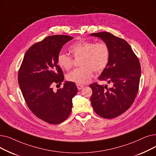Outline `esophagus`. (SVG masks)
<instances>
[{"instance_id":"34e87169","label":"esophagus","mask_w":156,"mask_h":156,"mask_svg":"<svg viewBox=\"0 0 156 156\" xmlns=\"http://www.w3.org/2000/svg\"><path fill=\"white\" fill-rule=\"evenodd\" d=\"M76 87H77V88H78V89L79 90H81V89H82V88L84 87L83 85H79V84H76Z\"/></svg>"}]
</instances>
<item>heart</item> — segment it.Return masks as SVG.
<instances>
[{"label":"heart","instance_id":"obj_1","mask_svg":"<svg viewBox=\"0 0 156 156\" xmlns=\"http://www.w3.org/2000/svg\"><path fill=\"white\" fill-rule=\"evenodd\" d=\"M69 51L75 58L80 57L81 66L68 74L66 76L69 81L76 84L88 83L92 78L94 70L97 73L103 71L109 62V48L105 42L80 41L70 46ZM57 61L61 69L68 71L73 67V59L64 53L59 54Z\"/></svg>","mask_w":156,"mask_h":156}]
</instances>
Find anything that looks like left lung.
Segmentation results:
<instances>
[{
  "instance_id": "8db88e82",
  "label": "left lung",
  "mask_w": 156,
  "mask_h": 156,
  "mask_svg": "<svg viewBox=\"0 0 156 156\" xmlns=\"http://www.w3.org/2000/svg\"><path fill=\"white\" fill-rule=\"evenodd\" d=\"M90 35L101 38L109 48V64L99 80L112 84L109 88L97 83L90 85L92 90L90 101L98 115L114 118L127 111L135 99L141 75L140 64L125 40L105 31Z\"/></svg>"
}]
</instances>
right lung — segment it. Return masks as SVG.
I'll return each instance as SVG.
<instances>
[{"label": "right lung", "instance_id": "obj_1", "mask_svg": "<svg viewBox=\"0 0 156 156\" xmlns=\"http://www.w3.org/2000/svg\"><path fill=\"white\" fill-rule=\"evenodd\" d=\"M73 38L57 35L46 37L27 51L18 73V83L31 111L38 118L57 125L71 112L72 99L78 92L75 83L65 81L54 92L52 86L61 84L64 75L57 64L62 46Z\"/></svg>", "mask_w": 156, "mask_h": 156}]
</instances>
